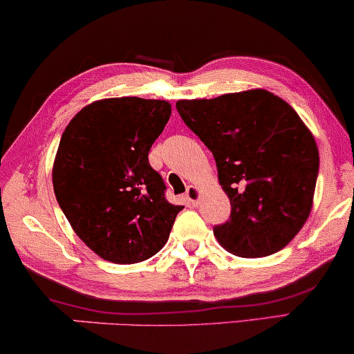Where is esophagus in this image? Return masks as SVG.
I'll return each instance as SVG.
<instances>
[{
  "label": "esophagus",
  "instance_id": "1",
  "mask_svg": "<svg viewBox=\"0 0 354 354\" xmlns=\"http://www.w3.org/2000/svg\"><path fill=\"white\" fill-rule=\"evenodd\" d=\"M185 196H187L188 203H192L193 206H196V205H198V200H200V190H198L196 187L190 185V187L187 188V193H185Z\"/></svg>",
  "mask_w": 354,
  "mask_h": 354
}]
</instances>
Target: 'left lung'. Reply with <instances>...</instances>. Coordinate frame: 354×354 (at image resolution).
Here are the masks:
<instances>
[{
  "label": "left lung",
  "instance_id": "8db88e82",
  "mask_svg": "<svg viewBox=\"0 0 354 354\" xmlns=\"http://www.w3.org/2000/svg\"><path fill=\"white\" fill-rule=\"evenodd\" d=\"M176 108L209 148L230 200L229 221L214 227L221 246L243 258L285 248L309 217L319 174L316 140L297 111L261 88Z\"/></svg>",
  "mask_w": 354,
  "mask_h": 354
}]
</instances>
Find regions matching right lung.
<instances>
[{"instance_id":"add662e5","label":"right lung","mask_w":354,"mask_h":354,"mask_svg":"<svg viewBox=\"0 0 354 354\" xmlns=\"http://www.w3.org/2000/svg\"><path fill=\"white\" fill-rule=\"evenodd\" d=\"M169 118L167 101L108 98L85 106L62 133L53 166L56 200L100 258L133 264L166 245L183 206L166 200L148 153Z\"/></svg>"}]
</instances>
